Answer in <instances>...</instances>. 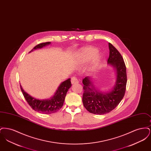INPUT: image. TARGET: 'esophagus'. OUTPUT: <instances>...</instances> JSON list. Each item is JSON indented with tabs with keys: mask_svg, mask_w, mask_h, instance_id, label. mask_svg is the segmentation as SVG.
<instances>
[{
	"mask_svg": "<svg viewBox=\"0 0 151 151\" xmlns=\"http://www.w3.org/2000/svg\"><path fill=\"white\" fill-rule=\"evenodd\" d=\"M71 83L72 84H76V83H79V81H78V79H77L76 77H72L71 78Z\"/></svg>",
	"mask_w": 151,
	"mask_h": 151,
	"instance_id": "1",
	"label": "esophagus"
}]
</instances>
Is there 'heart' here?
Here are the masks:
<instances>
[{
	"label": "heart",
	"mask_w": 151,
	"mask_h": 151,
	"mask_svg": "<svg viewBox=\"0 0 151 151\" xmlns=\"http://www.w3.org/2000/svg\"><path fill=\"white\" fill-rule=\"evenodd\" d=\"M79 62L82 63H86L91 59V63L89 67V71H94L100 62V54L97 52V50L92 47H86L81 49L78 54Z\"/></svg>",
	"instance_id": "heart-1"
}]
</instances>
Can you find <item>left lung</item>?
<instances>
[{
    "mask_svg": "<svg viewBox=\"0 0 151 151\" xmlns=\"http://www.w3.org/2000/svg\"><path fill=\"white\" fill-rule=\"evenodd\" d=\"M109 57L108 63L113 66L116 79L113 88L109 92H102L95 88L91 79L86 76L83 80L84 106L91 113L105 114L114 109L122 101L127 84L126 67L120 52L114 46L109 43Z\"/></svg>",
    "mask_w": 151,
    "mask_h": 151,
    "instance_id": "left-lung-1",
    "label": "left lung"
}]
</instances>
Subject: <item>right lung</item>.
I'll return each mask as SVG.
<instances>
[{
	"label": "right lung",
	"mask_w": 151,
	"mask_h": 151,
	"mask_svg": "<svg viewBox=\"0 0 151 151\" xmlns=\"http://www.w3.org/2000/svg\"><path fill=\"white\" fill-rule=\"evenodd\" d=\"M50 43V42L40 43L36 45L30 52L37 49H41ZM71 86V79L65 80L58 86L54 95L50 99L47 100H38L35 99L26 93L23 90L21 85L20 88L24 98L31 108L37 112L47 114L57 112L63 106L66 94Z\"/></svg>",
	"instance_id": "1"
}]
</instances>
